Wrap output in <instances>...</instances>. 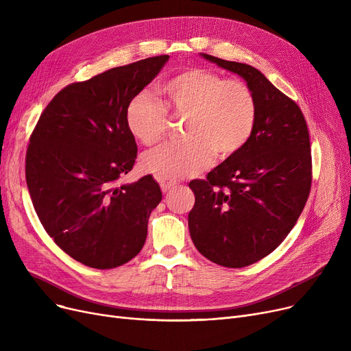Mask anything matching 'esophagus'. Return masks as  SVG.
Listing matches in <instances>:
<instances>
[{
  "label": "esophagus",
  "mask_w": 351,
  "mask_h": 351,
  "mask_svg": "<svg viewBox=\"0 0 351 351\" xmlns=\"http://www.w3.org/2000/svg\"><path fill=\"white\" fill-rule=\"evenodd\" d=\"M159 183H160L162 192H169L178 186V182L172 180V179H159Z\"/></svg>",
  "instance_id": "obj_1"
}]
</instances>
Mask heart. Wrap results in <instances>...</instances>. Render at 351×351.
<instances>
[{
	"mask_svg": "<svg viewBox=\"0 0 351 351\" xmlns=\"http://www.w3.org/2000/svg\"><path fill=\"white\" fill-rule=\"evenodd\" d=\"M163 104L147 90L129 101L125 121L129 132L151 146L165 134L169 112L186 117L183 142H168L142 156V168L159 179L197 175L212 162L236 155L249 142L257 105L252 89L239 80H225L204 68H186L159 88Z\"/></svg>",
	"mask_w": 351,
	"mask_h": 351,
	"instance_id": "heart-1",
	"label": "heart"
}]
</instances>
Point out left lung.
<instances>
[{
	"mask_svg": "<svg viewBox=\"0 0 351 351\" xmlns=\"http://www.w3.org/2000/svg\"><path fill=\"white\" fill-rule=\"evenodd\" d=\"M202 57L241 75L252 89L257 117L249 142L206 179L192 180L189 232L196 249L225 267H246L278 247L306 205L311 152L299 105L247 64Z\"/></svg>",
	"mask_w": 351,
	"mask_h": 351,
	"instance_id": "obj_1",
	"label": "left lung"
}]
</instances>
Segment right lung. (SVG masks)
<instances>
[{
    "label": "right lung",
    "instance_id": "right-lung-1",
    "mask_svg": "<svg viewBox=\"0 0 351 351\" xmlns=\"http://www.w3.org/2000/svg\"><path fill=\"white\" fill-rule=\"evenodd\" d=\"M168 60L159 55L69 84L31 134L25 178L34 209L53 242L85 266L118 267L145 245L162 192L151 175L118 185L138 154L125 112Z\"/></svg>",
    "mask_w": 351,
    "mask_h": 351
}]
</instances>
